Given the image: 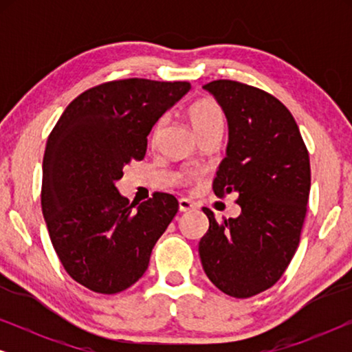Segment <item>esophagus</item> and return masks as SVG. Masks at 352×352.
<instances>
[{
	"label": "esophagus",
	"mask_w": 352,
	"mask_h": 352,
	"mask_svg": "<svg viewBox=\"0 0 352 352\" xmlns=\"http://www.w3.org/2000/svg\"><path fill=\"white\" fill-rule=\"evenodd\" d=\"M194 208H195V205L192 204L190 200L179 199V211H182V213H186V211H190V210H194Z\"/></svg>",
	"instance_id": "obj_1"
}]
</instances>
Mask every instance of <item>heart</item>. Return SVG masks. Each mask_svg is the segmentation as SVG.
<instances>
[{
	"mask_svg": "<svg viewBox=\"0 0 352 352\" xmlns=\"http://www.w3.org/2000/svg\"><path fill=\"white\" fill-rule=\"evenodd\" d=\"M189 120L192 123V126H194L195 133L200 134L206 131V129L210 128H214V126H223L224 124V112L223 109H221V105L216 102V100L210 99V98H205V99H200L194 102L189 107ZM163 126V118L158 120L155 123V126H153V131H152V139H155L158 136V133H160V129ZM186 182L189 181V177L184 176L182 177Z\"/></svg>",
	"mask_w": 352,
	"mask_h": 352,
	"instance_id": "1",
	"label": "heart"
}]
</instances>
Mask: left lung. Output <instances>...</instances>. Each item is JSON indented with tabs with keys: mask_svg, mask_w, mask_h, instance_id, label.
Instances as JSON below:
<instances>
[{
	"mask_svg": "<svg viewBox=\"0 0 352 352\" xmlns=\"http://www.w3.org/2000/svg\"><path fill=\"white\" fill-rule=\"evenodd\" d=\"M204 89L229 124V144L213 181L214 194L235 192L239 218L210 228L199 243L201 266L226 295L250 298L271 288L295 254L311 189L309 153L285 105L266 91L232 80Z\"/></svg>",
	"mask_w": 352,
	"mask_h": 352,
	"instance_id": "1",
	"label": "left lung"
}]
</instances>
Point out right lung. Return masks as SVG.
<instances>
[{
	"label": "right lung",
	"instance_id": "add662e5",
	"mask_svg": "<svg viewBox=\"0 0 352 352\" xmlns=\"http://www.w3.org/2000/svg\"><path fill=\"white\" fill-rule=\"evenodd\" d=\"M189 89L187 81H107L72 100L47 138L43 216L62 266L89 290L113 295L136 283L177 213L163 192L134 210L115 182L142 160L152 126Z\"/></svg>",
	"mask_w": 352,
	"mask_h": 352
}]
</instances>
